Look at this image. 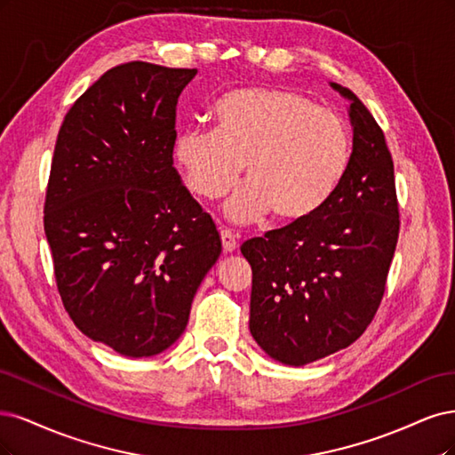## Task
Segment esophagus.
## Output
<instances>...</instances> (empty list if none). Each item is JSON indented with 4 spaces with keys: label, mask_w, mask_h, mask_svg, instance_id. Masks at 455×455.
Instances as JSON below:
<instances>
[{
    "label": "esophagus",
    "mask_w": 455,
    "mask_h": 455,
    "mask_svg": "<svg viewBox=\"0 0 455 455\" xmlns=\"http://www.w3.org/2000/svg\"><path fill=\"white\" fill-rule=\"evenodd\" d=\"M221 242H223V251L225 253H232V251H236V247H238V236L234 232H230V230H221Z\"/></svg>",
    "instance_id": "34e87169"
}]
</instances>
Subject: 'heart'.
Masks as SVG:
<instances>
[{"label": "heart", "instance_id": "b5f03b06", "mask_svg": "<svg viewBox=\"0 0 455 455\" xmlns=\"http://www.w3.org/2000/svg\"><path fill=\"white\" fill-rule=\"evenodd\" d=\"M215 130L190 128L175 138L173 156L190 193L219 200L247 183L225 206L234 223L274 212L299 223L325 206L349 164V134L339 113L297 92L238 89L213 109Z\"/></svg>", "mask_w": 455, "mask_h": 455}]
</instances>
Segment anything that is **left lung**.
<instances>
[{"instance_id": "1", "label": "left lung", "mask_w": 455, "mask_h": 455, "mask_svg": "<svg viewBox=\"0 0 455 455\" xmlns=\"http://www.w3.org/2000/svg\"><path fill=\"white\" fill-rule=\"evenodd\" d=\"M354 149L312 217L242 245L253 270L249 331L268 357L304 366L354 344L382 302L399 238L393 160L382 128L344 86Z\"/></svg>"}]
</instances>
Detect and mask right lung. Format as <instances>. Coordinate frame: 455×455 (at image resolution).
Returning <instances> with one entry per match:
<instances>
[{
    "label": "right lung",
    "mask_w": 455,
    "mask_h": 455,
    "mask_svg": "<svg viewBox=\"0 0 455 455\" xmlns=\"http://www.w3.org/2000/svg\"><path fill=\"white\" fill-rule=\"evenodd\" d=\"M196 69L106 71L58 132L45 236L73 323L126 357L178 342L221 236L173 168L175 108Z\"/></svg>",
    "instance_id": "add662e5"
}]
</instances>
